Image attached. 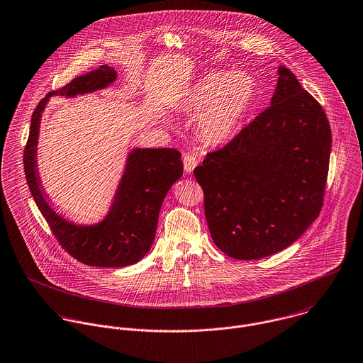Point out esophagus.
Returning a JSON list of instances; mask_svg holds the SVG:
<instances>
[{"instance_id":"1","label":"esophagus","mask_w":363,"mask_h":363,"mask_svg":"<svg viewBox=\"0 0 363 363\" xmlns=\"http://www.w3.org/2000/svg\"><path fill=\"white\" fill-rule=\"evenodd\" d=\"M183 163H184V170L187 173H191L196 169V166L199 163V159L194 154H186L183 157Z\"/></svg>"}]
</instances>
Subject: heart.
I'll return each mask as SVG.
<instances>
[{
	"label": "heart",
	"mask_w": 363,
	"mask_h": 363,
	"mask_svg": "<svg viewBox=\"0 0 363 363\" xmlns=\"http://www.w3.org/2000/svg\"><path fill=\"white\" fill-rule=\"evenodd\" d=\"M257 98L256 79L243 71H213L194 82L183 108L201 113L199 127L203 138L220 144L235 135Z\"/></svg>",
	"instance_id": "obj_1"
}]
</instances>
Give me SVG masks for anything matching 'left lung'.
Here are the masks:
<instances>
[{"instance_id":"obj_1","label":"left lung","mask_w":363,"mask_h":363,"mask_svg":"<svg viewBox=\"0 0 363 363\" xmlns=\"http://www.w3.org/2000/svg\"><path fill=\"white\" fill-rule=\"evenodd\" d=\"M278 75L271 106L194 169L212 240L236 259L286 249L323 207L330 123L291 69Z\"/></svg>"}]
</instances>
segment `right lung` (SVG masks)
I'll return each mask as SVG.
<instances>
[{"instance_id": "add662e5", "label": "right lung", "mask_w": 363, "mask_h": 363, "mask_svg": "<svg viewBox=\"0 0 363 363\" xmlns=\"http://www.w3.org/2000/svg\"><path fill=\"white\" fill-rule=\"evenodd\" d=\"M117 78L114 68L77 77L58 91L48 94L36 106L23 152L26 182L36 206L48 220L62 249L74 259L94 267H127L138 262L151 249L162 203L183 176L182 154L173 148H135L125 163L113 204L104 220L77 225L60 216L49 204L38 170V140L42 113L52 96L74 98L107 88Z\"/></svg>"}]
</instances>
